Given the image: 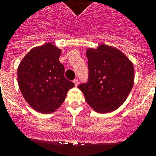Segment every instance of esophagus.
Segmentation results:
<instances>
[{"instance_id": "esophagus-1", "label": "esophagus", "mask_w": 156, "mask_h": 156, "mask_svg": "<svg viewBox=\"0 0 156 156\" xmlns=\"http://www.w3.org/2000/svg\"><path fill=\"white\" fill-rule=\"evenodd\" d=\"M73 82H74V85H75V86H78V83H79V81H78V78H75V79H74V81H73Z\"/></svg>"}]
</instances>
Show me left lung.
Returning <instances> with one entry per match:
<instances>
[{
  "mask_svg": "<svg viewBox=\"0 0 156 156\" xmlns=\"http://www.w3.org/2000/svg\"><path fill=\"white\" fill-rule=\"evenodd\" d=\"M88 80L80 84L86 102L96 112L107 113L116 110L126 100L134 81L132 62L120 50L106 44L89 48Z\"/></svg>",
  "mask_w": 156,
  "mask_h": 156,
  "instance_id": "left-lung-1",
  "label": "left lung"
}]
</instances>
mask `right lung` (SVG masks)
Here are the masks:
<instances>
[{
    "instance_id": "right-lung-1",
    "label": "right lung",
    "mask_w": 156,
    "mask_h": 156,
    "mask_svg": "<svg viewBox=\"0 0 156 156\" xmlns=\"http://www.w3.org/2000/svg\"><path fill=\"white\" fill-rule=\"evenodd\" d=\"M60 54L61 50L48 43L31 49L18 67L20 91L30 106L41 113L56 110L74 86L64 77Z\"/></svg>"
}]
</instances>
